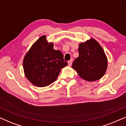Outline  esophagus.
Returning a JSON list of instances; mask_svg holds the SVG:
<instances>
[{"instance_id":"1","label":"esophagus","mask_w":126,"mask_h":126,"mask_svg":"<svg viewBox=\"0 0 126 126\" xmlns=\"http://www.w3.org/2000/svg\"><path fill=\"white\" fill-rule=\"evenodd\" d=\"M72 62H73V60H70L68 62V66H71V64H72Z\"/></svg>"}]
</instances>
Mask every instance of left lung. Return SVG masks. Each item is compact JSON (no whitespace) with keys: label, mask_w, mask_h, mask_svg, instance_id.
Listing matches in <instances>:
<instances>
[{"label":"left lung","mask_w":126,"mask_h":126,"mask_svg":"<svg viewBox=\"0 0 126 126\" xmlns=\"http://www.w3.org/2000/svg\"><path fill=\"white\" fill-rule=\"evenodd\" d=\"M79 56L74 61L72 67L79 76L88 81H95L103 77L108 61L103 48L91 38L79 45Z\"/></svg>","instance_id":"left-lung-1"}]
</instances>
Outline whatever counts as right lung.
Listing matches in <instances>:
<instances>
[{
    "label": "right lung",
    "instance_id": "add662e5",
    "mask_svg": "<svg viewBox=\"0 0 126 126\" xmlns=\"http://www.w3.org/2000/svg\"><path fill=\"white\" fill-rule=\"evenodd\" d=\"M67 65L63 53L53 49V44L48 43L46 36H41L33 44L23 62L25 76L38 87H45L53 83L62 68Z\"/></svg>",
    "mask_w": 126,
    "mask_h": 126
}]
</instances>
